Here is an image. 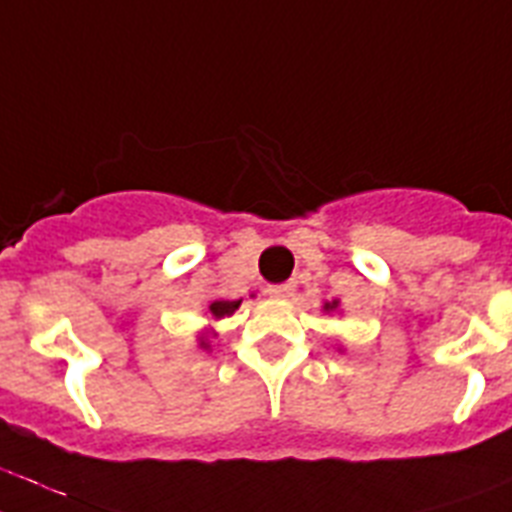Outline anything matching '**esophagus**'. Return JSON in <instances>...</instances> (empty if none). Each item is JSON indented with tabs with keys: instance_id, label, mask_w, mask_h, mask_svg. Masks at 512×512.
Listing matches in <instances>:
<instances>
[{
	"instance_id": "34e87169",
	"label": "esophagus",
	"mask_w": 512,
	"mask_h": 512,
	"mask_svg": "<svg viewBox=\"0 0 512 512\" xmlns=\"http://www.w3.org/2000/svg\"><path fill=\"white\" fill-rule=\"evenodd\" d=\"M293 293H295V282H282V285L269 287V295H272V298H280V301L290 298Z\"/></svg>"
}]
</instances>
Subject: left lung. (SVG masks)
Returning <instances> with one entry per match:
<instances>
[{
	"label": "left lung",
	"instance_id": "obj_1",
	"mask_svg": "<svg viewBox=\"0 0 512 512\" xmlns=\"http://www.w3.org/2000/svg\"><path fill=\"white\" fill-rule=\"evenodd\" d=\"M337 308H340V301H329V303H324L322 306V311L324 314H332V311H337ZM342 353V348H337Z\"/></svg>",
	"mask_w": 512,
	"mask_h": 512
}]
</instances>
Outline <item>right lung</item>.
<instances>
[{
  "instance_id": "right-lung-1",
  "label": "right lung",
  "mask_w": 512,
  "mask_h": 512,
  "mask_svg": "<svg viewBox=\"0 0 512 512\" xmlns=\"http://www.w3.org/2000/svg\"><path fill=\"white\" fill-rule=\"evenodd\" d=\"M240 303L243 301H222V298H219V301H211L209 306H206V316H209L211 322L227 319V316H232L235 311H238ZM214 337H217V329H211V327H206L204 332H198V340H196L198 348L211 353V340H214Z\"/></svg>"
}]
</instances>
